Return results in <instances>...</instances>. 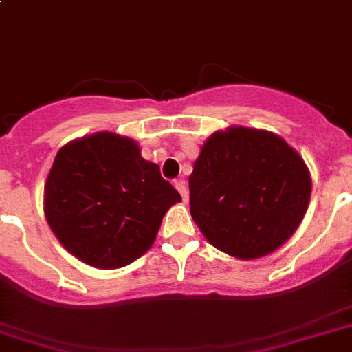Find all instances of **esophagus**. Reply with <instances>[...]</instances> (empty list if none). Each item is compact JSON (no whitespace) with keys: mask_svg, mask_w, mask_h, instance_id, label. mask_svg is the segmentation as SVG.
Masks as SVG:
<instances>
[{"mask_svg":"<svg viewBox=\"0 0 352 352\" xmlns=\"http://www.w3.org/2000/svg\"><path fill=\"white\" fill-rule=\"evenodd\" d=\"M175 188H177V191L181 193L182 200H184V202H188V199H190V197H188V190H186L184 182H182V181H177V182H175Z\"/></svg>","mask_w":352,"mask_h":352,"instance_id":"1","label":"esophagus"}]
</instances>
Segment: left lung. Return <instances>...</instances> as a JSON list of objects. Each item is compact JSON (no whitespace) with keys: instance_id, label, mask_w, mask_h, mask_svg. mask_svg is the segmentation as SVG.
<instances>
[{"instance_id":"obj_1","label":"left lung","mask_w":352,"mask_h":352,"mask_svg":"<svg viewBox=\"0 0 352 352\" xmlns=\"http://www.w3.org/2000/svg\"><path fill=\"white\" fill-rule=\"evenodd\" d=\"M311 197L299 152L274 132L229 126L200 146L190 175L191 217L206 240L243 261L292 238Z\"/></svg>"}]
</instances>
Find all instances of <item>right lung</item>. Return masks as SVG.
Segmentation results:
<instances>
[{
  "instance_id": "1",
  "label": "right lung",
  "mask_w": 352,
  "mask_h": 352,
  "mask_svg": "<svg viewBox=\"0 0 352 352\" xmlns=\"http://www.w3.org/2000/svg\"><path fill=\"white\" fill-rule=\"evenodd\" d=\"M181 200L140 144L105 131L58 150L44 184V217L67 252L111 270L141 258Z\"/></svg>"
}]
</instances>
